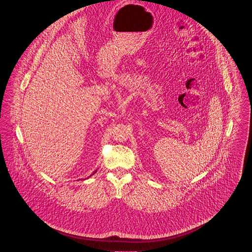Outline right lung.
I'll list each match as a JSON object with an SVG mask.
<instances>
[{
    "label": "right lung",
    "mask_w": 252,
    "mask_h": 252,
    "mask_svg": "<svg viewBox=\"0 0 252 252\" xmlns=\"http://www.w3.org/2000/svg\"><path fill=\"white\" fill-rule=\"evenodd\" d=\"M96 171H97V170H95V171H94V174H95ZM94 174H93V175H94ZM90 177H91V176H90Z\"/></svg>",
    "instance_id": "obj_1"
}]
</instances>
